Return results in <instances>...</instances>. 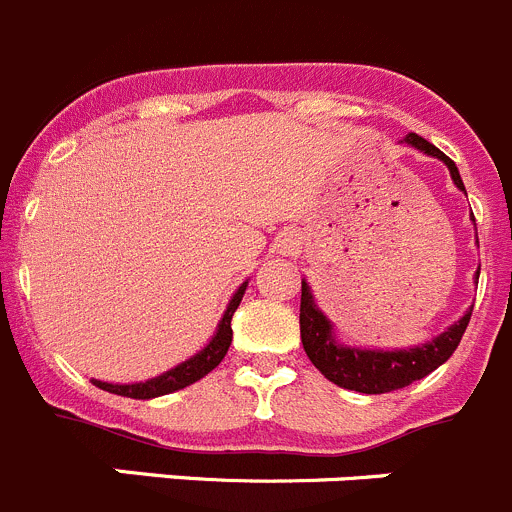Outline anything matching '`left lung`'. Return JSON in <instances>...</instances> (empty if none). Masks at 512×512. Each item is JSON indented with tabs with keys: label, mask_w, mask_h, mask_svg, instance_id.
Segmentation results:
<instances>
[{
	"label": "left lung",
	"mask_w": 512,
	"mask_h": 512,
	"mask_svg": "<svg viewBox=\"0 0 512 512\" xmlns=\"http://www.w3.org/2000/svg\"><path fill=\"white\" fill-rule=\"evenodd\" d=\"M405 143L422 150V153L432 155V158H440L442 163L447 165V170H450L455 186L460 188V191H465L460 170H457V165L452 163L440 148L427 143V140L420 138L417 133L407 135ZM472 221H475V218H472ZM478 276H475V279H478ZM470 314L472 309L465 311V316H462L460 321L447 326L440 337H435L427 344H420V347L394 349V352H387V349L344 347V344H339L337 337H334L332 321L326 319L324 311L314 304L309 284L301 281L299 324L301 344H304L306 357L311 359V364H314L329 382L362 394L394 392V389L407 387V384L417 382V379L435 372V369L440 367V364H445L447 359L452 357V352L457 349L467 324H470Z\"/></svg>",
	"instance_id": "obj_1"
}]
</instances>
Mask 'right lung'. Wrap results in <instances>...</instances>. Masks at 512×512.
Masks as SVG:
<instances>
[{"label": "right lung", "mask_w": 512, "mask_h": 512, "mask_svg": "<svg viewBox=\"0 0 512 512\" xmlns=\"http://www.w3.org/2000/svg\"><path fill=\"white\" fill-rule=\"evenodd\" d=\"M248 281H243L238 286V291L233 294V299L228 301L226 306V314H223L221 324H218L216 334H213L211 342L196 354V357L186 359V362H180L178 367L168 369L163 372L160 377L148 379V382H135V384H110V382H100V379H92V384L105 392H113L120 394V397H130V399H153L160 397V394H170V392H178V389L188 387V384L198 382L201 377H206L208 372L221 364V359L226 357L228 347H231V339H233V329H231V319H233V311L238 309L243 299V291H246Z\"/></svg>", "instance_id": "right-lung-1"}]
</instances>
